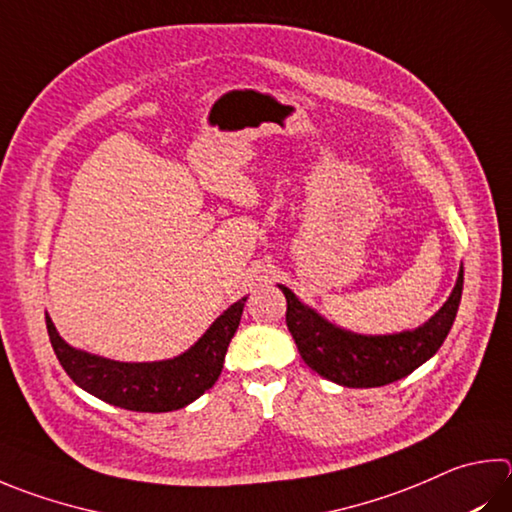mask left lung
Masks as SVG:
<instances>
[{"mask_svg": "<svg viewBox=\"0 0 512 512\" xmlns=\"http://www.w3.org/2000/svg\"><path fill=\"white\" fill-rule=\"evenodd\" d=\"M280 288L286 297V327L306 365L342 387H383L412 374L448 338L461 302L463 268L448 302L423 327L392 336H360L340 329L304 306L291 288Z\"/></svg>", "mask_w": 512, "mask_h": 512, "instance_id": "left-lung-1", "label": "left lung"}]
</instances>
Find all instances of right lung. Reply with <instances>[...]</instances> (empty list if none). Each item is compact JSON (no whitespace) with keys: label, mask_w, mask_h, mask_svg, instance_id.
Wrapping results in <instances>:
<instances>
[{"label":"right lung","mask_w":512,"mask_h":512,"mask_svg":"<svg viewBox=\"0 0 512 512\" xmlns=\"http://www.w3.org/2000/svg\"><path fill=\"white\" fill-rule=\"evenodd\" d=\"M246 297L210 324L185 353L161 362H118L73 349L46 315L51 347L62 369L85 392L132 412H172L190 405L217 383L232 336L239 327Z\"/></svg>","instance_id":"right-lung-1"}]
</instances>
